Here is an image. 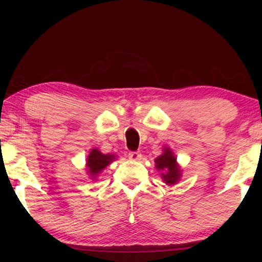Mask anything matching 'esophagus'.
Returning a JSON list of instances; mask_svg holds the SVG:
<instances>
[{
    "label": "esophagus",
    "instance_id": "esophagus-1",
    "mask_svg": "<svg viewBox=\"0 0 262 262\" xmlns=\"http://www.w3.org/2000/svg\"><path fill=\"white\" fill-rule=\"evenodd\" d=\"M128 159L131 161H139L142 159V154L139 151H131L128 152Z\"/></svg>",
    "mask_w": 262,
    "mask_h": 262
}]
</instances>
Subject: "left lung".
<instances>
[{
	"label": "left lung",
	"instance_id": "8db88e82",
	"mask_svg": "<svg viewBox=\"0 0 262 262\" xmlns=\"http://www.w3.org/2000/svg\"><path fill=\"white\" fill-rule=\"evenodd\" d=\"M155 167L160 171L161 179L168 186L177 185L182 177V169L178 163L173 150L163 146V152L155 159Z\"/></svg>",
	"mask_w": 262,
	"mask_h": 262
}]
</instances>
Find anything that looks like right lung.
Returning <instances> with one entry per match:
<instances>
[{"instance_id": "right-lung-1", "label": "right lung", "mask_w": 262, "mask_h": 262, "mask_svg": "<svg viewBox=\"0 0 262 262\" xmlns=\"http://www.w3.org/2000/svg\"><path fill=\"white\" fill-rule=\"evenodd\" d=\"M116 160L117 156H114V154H102L98 148L92 149L85 160V169H87L88 177L92 180H96L99 174Z\"/></svg>"}]
</instances>
